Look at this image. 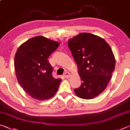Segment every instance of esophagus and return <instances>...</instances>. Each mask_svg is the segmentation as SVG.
I'll return each instance as SVG.
<instances>
[{
  "mask_svg": "<svg viewBox=\"0 0 130 130\" xmlns=\"http://www.w3.org/2000/svg\"><path fill=\"white\" fill-rule=\"evenodd\" d=\"M71 75V74H70L69 72H66L64 74V78H69V77Z\"/></svg>",
  "mask_w": 130,
  "mask_h": 130,
  "instance_id": "1",
  "label": "esophagus"
}]
</instances>
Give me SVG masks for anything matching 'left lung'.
I'll use <instances>...</instances> for the list:
<instances>
[{
    "instance_id": "left-lung-1",
    "label": "left lung",
    "mask_w": 130,
    "mask_h": 130,
    "mask_svg": "<svg viewBox=\"0 0 130 130\" xmlns=\"http://www.w3.org/2000/svg\"><path fill=\"white\" fill-rule=\"evenodd\" d=\"M68 45L82 81L74 92L80 98H94L106 89L115 69L112 50L103 38L87 32L70 39Z\"/></svg>"
}]
</instances>
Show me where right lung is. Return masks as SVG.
Segmentation results:
<instances>
[{
    "mask_svg": "<svg viewBox=\"0 0 130 130\" xmlns=\"http://www.w3.org/2000/svg\"><path fill=\"white\" fill-rule=\"evenodd\" d=\"M59 43L43 36L27 40L18 48L14 67L18 82L32 98L44 101L54 96L61 81L52 76V67L47 60Z\"/></svg>",
    "mask_w": 130,
    "mask_h": 130,
    "instance_id": "add662e5",
    "label": "right lung"
}]
</instances>
